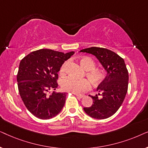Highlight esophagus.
<instances>
[{
	"label": "esophagus",
	"instance_id": "34e87169",
	"mask_svg": "<svg viewBox=\"0 0 148 148\" xmlns=\"http://www.w3.org/2000/svg\"><path fill=\"white\" fill-rule=\"evenodd\" d=\"M76 96H77V98L78 99H82V98H83L84 97V95H77V94L76 95Z\"/></svg>",
	"mask_w": 148,
	"mask_h": 148
}]
</instances>
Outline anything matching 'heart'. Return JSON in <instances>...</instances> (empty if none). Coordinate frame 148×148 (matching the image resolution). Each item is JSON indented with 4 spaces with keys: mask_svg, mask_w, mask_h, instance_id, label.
Segmentation results:
<instances>
[{
    "mask_svg": "<svg viewBox=\"0 0 148 148\" xmlns=\"http://www.w3.org/2000/svg\"><path fill=\"white\" fill-rule=\"evenodd\" d=\"M81 65L86 70V76L90 82L94 85L102 83L106 77V73L104 70L95 69L96 62L92 58L84 56L79 59ZM68 61H65L60 69V73L64 75L66 73ZM61 87L66 92H71L75 94H81L87 92L91 88V84L87 79H76L73 77H68L62 80Z\"/></svg>",
    "mask_w": 148,
    "mask_h": 148,
    "instance_id": "b5f03b06",
    "label": "heart"
}]
</instances>
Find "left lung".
Segmentation results:
<instances>
[{
  "mask_svg": "<svg viewBox=\"0 0 148 148\" xmlns=\"http://www.w3.org/2000/svg\"><path fill=\"white\" fill-rule=\"evenodd\" d=\"M95 56L106 71V77L99 84L97 91L101 92L90 96L92 106L84 108L87 114L96 119H104L112 116L122 105L128 89L129 74L123 58L106 48L91 47L80 50ZM100 95V94H98Z\"/></svg>",
  "mask_w": 148,
  "mask_h": 148,
  "instance_id": "1",
  "label": "left lung"
}]
</instances>
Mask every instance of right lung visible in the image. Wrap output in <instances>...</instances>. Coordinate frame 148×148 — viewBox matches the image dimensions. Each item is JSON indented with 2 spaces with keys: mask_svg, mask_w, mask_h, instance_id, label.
I'll list each match as a JSON object with an SVG mask.
<instances>
[{
  "mask_svg": "<svg viewBox=\"0 0 148 148\" xmlns=\"http://www.w3.org/2000/svg\"><path fill=\"white\" fill-rule=\"evenodd\" d=\"M74 54L50 49L34 51L19 63L17 75L20 96L27 110L40 119H50L59 114L66 93H48L58 87L57 73L62 64Z\"/></svg>",
  "mask_w": 148,
  "mask_h": 148,
  "instance_id": "right-lung-1",
  "label": "right lung"
}]
</instances>
